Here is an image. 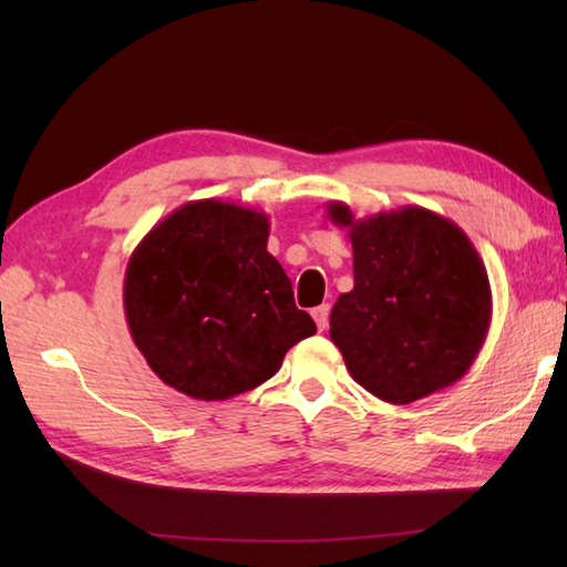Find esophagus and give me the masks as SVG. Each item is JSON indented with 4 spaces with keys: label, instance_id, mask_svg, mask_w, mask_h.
<instances>
[{
    "label": "esophagus",
    "instance_id": "1",
    "mask_svg": "<svg viewBox=\"0 0 567 567\" xmlns=\"http://www.w3.org/2000/svg\"><path fill=\"white\" fill-rule=\"evenodd\" d=\"M311 317H315L319 331H327V327H329V305H321L317 309H311Z\"/></svg>",
    "mask_w": 567,
    "mask_h": 567
}]
</instances>
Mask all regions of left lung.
I'll return each mask as SVG.
<instances>
[{
    "label": "left lung",
    "instance_id": "8db88e82",
    "mask_svg": "<svg viewBox=\"0 0 567 567\" xmlns=\"http://www.w3.org/2000/svg\"><path fill=\"white\" fill-rule=\"evenodd\" d=\"M327 209L353 246V290L331 309V341L351 378L390 404L451 388L475 363L492 319L473 240L412 204L365 219L343 202Z\"/></svg>",
    "mask_w": 567,
    "mask_h": 567
}]
</instances>
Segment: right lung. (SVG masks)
I'll return each instance as SVG.
<instances>
[{"instance_id":"add662e5","label":"right lung","mask_w":567,"mask_h":567,"mask_svg":"<svg viewBox=\"0 0 567 567\" xmlns=\"http://www.w3.org/2000/svg\"><path fill=\"white\" fill-rule=\"evenodd\" d=\"M268 214L221 199L177 207L126 265L124 311L141 355L167 388L224 402L256 390L317 323L268 252Z\"/></svg>"}]
</instances>
